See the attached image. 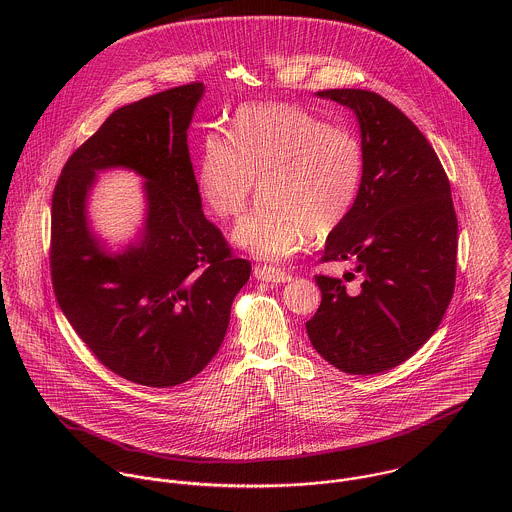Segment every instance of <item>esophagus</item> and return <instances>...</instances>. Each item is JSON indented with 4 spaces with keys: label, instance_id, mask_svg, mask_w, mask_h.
I'll return each instance as SVG.
<instances>
[{
    "label": "esophagus",
    "instance_id": "obj_1",
    "mask_svg": "<svg viewBox=\"0 0 512 512\" xmlns=\"http://www.w3.org/2000/svg\"><path fill=\"white\" fill-rule=\"evenodd\" d=\"M254 278L260 282H268V284H286L292 280V276L288 272L278 270V268H266V266H256Z\"/></svg>",
    "mask_w": 512,
    "mask_h": 512
}]
</instances>
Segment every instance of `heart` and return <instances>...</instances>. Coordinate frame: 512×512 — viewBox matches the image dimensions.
<instances>
[{"label": "heart", "mask_w": 512, "mask_h": 512, "mask_svg": "<svg viewBox=\"0 0 512 512\" xmlns=\"http://www.w3.org/2000/svg\"><path fill=\"white\" fill-rule=\"evenodd\" d=\"M363 175L361 140L293 104L242 106L230 138L207 134L197 161L199 193L220 219L244 213L258 179L262 197L232 238L266 262L290 258L311 232H335L357 203Z\"/></svg>", "instance_id": "b5f03b06"}]
</instances>
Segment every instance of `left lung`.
Instances as JSON below:
<instances>
[{
	"label": "left lung",
	"mask_w": 512,
	"mask_h": 512,
	"mask_svg": "<svg viewBox=\"0 0 512 512\" xmlns=\"http://www.w3.org/2000/svg\"><path fill=\"white\" fill-rule=\"evenodd\" d=\"M351 108L361 128L365 175L323 260H353L363 276L349 295L315 276L321 305L305 323L315 351L347 374H376L410 359L438 329L455 288L457 217L449 179L426 136L376 92H317Z\"/></svg>",
	"instance_id": "1"
}]
</instances>
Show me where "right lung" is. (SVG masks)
<instances>
[{"mask_svg": "<svg viewBox=\"0 0 512 512\" xmlns=\"http://www.w3.org/2000/svg\"><path fill=\"white\" fill-rule=\"evenodd\" d=\"M203 92L193 82L112 112L69 157L53 193L51 276L65 317L102 365L151 388L211 363L252 270L203 215L187 146ZM108 168L145 179V224L120 253L87 220L95 173Z\"/></svg>", "mask_w": 512, "mask_h": 512, "instance_id": "add662e5", "label": "right lung"}]
</instances>
